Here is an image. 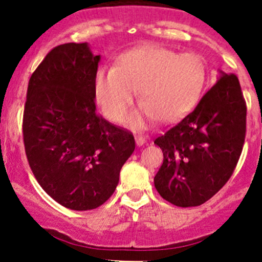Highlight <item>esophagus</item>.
Masks as SVG:
<instances>
[{
  "mask_svg": "<svg viewBox=\"0 0 262 262\" xmlns=\"http://www.w3.org/2000/svg\"><path fill=\"white\" fill-rule=\"evenodd\" d=\"M136 142L138 146H142V144L146 142V139H144V137H142V136H136Z\"/></svg>",
  "mask_w": 262,
  "mask_h": 262,
  "instance_id": "obj_1",
  "label": "esophagus"
}]
</instances>
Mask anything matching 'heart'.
Returning a JSON list of instances; mask_svg holds the SVG:
<instances>
[{"label":"heart","mask_w":262,"mask_h":262,"mask_svg":"<svg viewBox=\"0 0 262 262\" xmlns=\"http://www.w3.org/2000/svg\"><path fill=\"white\" fill-rule=\"evenodd\" d=\"M207 74L201 55L143 45L121 53L114 69L97 70L96 100L108 120L123 123L138 92L142 107L129 119L132 125L142 128L144 119L157 118L172 123L197 105Z\"/></svg>","instance_id":"heart-1"}]
</instances>
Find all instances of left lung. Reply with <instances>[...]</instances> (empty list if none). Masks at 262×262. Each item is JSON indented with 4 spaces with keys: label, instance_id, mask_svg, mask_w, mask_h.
<instances>
[{
    "label": "left lung",
    "instance_id": "8db88e82",
    "mask_svg": "<svg viewBox=\"0 0 262 262\" xmlns=\"http://www.w3.org/2000/svg\"><path fill=\"white\" fill-rule=\"evenodd\" d=\"M247 105L237 75L222 78L192 113L157 137L164 161L155 177L162 199L179 207L200 206L230 179L246 138Z\"/></svg>",
    "mask_w": 262,
    "mask_h": 262
}]
</instances>
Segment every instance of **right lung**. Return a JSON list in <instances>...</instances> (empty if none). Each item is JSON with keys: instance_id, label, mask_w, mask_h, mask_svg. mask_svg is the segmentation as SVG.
<instances>
[{"instance_id": "1", "label": "right lung", "mask_w": 262, "mask_h": 262, "mask_svg": "<svg viewBox=\"0 0 262 262\" xmlns=\"http://www.w3.org/2000/svg\"><path fill=\"white\" fill-rule=\"evenodd\" d=\"M98 61L87 43L52 48L30 77L23 115L35 179L56 202L77 211L110 199L136 148L132 132L96 113Z\"/></svg>"}]
</instances>
